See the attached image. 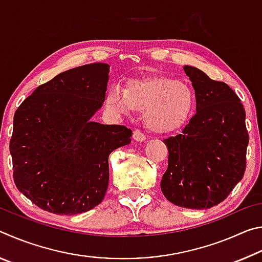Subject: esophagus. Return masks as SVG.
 <instances>
[{
	"label": "esophagus",
	"mask_w": 262,
	"mask_h": 262,
	"mask_svg": "<svg viewBox=\"0 0 262 262\" xmlns=\"http://www.w3.org/2000/svg\"><path fill=\"white\" fill-rule=\"evenodd\" d=\"M133 139H134L137 142H143V141L147 140V136H145L141 130L135 129L134 133H133Z\"/></svg>",
	"instance_id": "1"
}]
</instances>
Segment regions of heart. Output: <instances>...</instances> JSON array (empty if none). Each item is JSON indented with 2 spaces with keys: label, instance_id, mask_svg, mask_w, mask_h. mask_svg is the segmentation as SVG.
<instances>
[{
  "label": "heart",
  "instance_id": "b5f03b06",
  "mask_svg": "<svg viewBox=\"0 0 262 262\" xmlns=\"http://www.w3.org/2000/svg\"><path fill=\"white\" fill-rule=\"evenodd\" d=\"M106 105L119 113L143 111L145 127L157 134H167L183 127L195 107V95L184 82L164 75H151L118 84L106 94Z\"/></svg>",
  "mask_w": 262,
  "mask_h": 262
}]
</instances>
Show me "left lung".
<instances>
[{"label": "left lung", "instance_id": "1", "mask_svg": "<svg viewBox=\"0 0 262 262\" xmlns=\"http://www.w3.org/2000/svg\"><path fill=\"white\" fill-rule=\"evenodd\" d=\"M196 99V114L181 134L164 140L168 165L161 188L168 201L189 209L219 205L243 179L248 133L245 110L227 83L185 66Z\"/></svg>", "mask_w": 262, "mask_h": 262}]
</instances>
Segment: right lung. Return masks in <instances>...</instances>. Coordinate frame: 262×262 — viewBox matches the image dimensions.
I'll use <instances>...</instances> for the list:
<instances>
[{
  "label": "right lung",
  "instance_id": "1",
  "mask_svg": "<svg viewBox=\"0 0 262 262\" xmlns=\"http://www.w3.org/2000/svg\"><path fill=\"white\" fill-rule=\"evenodd\" d=\"M110 66L69 69L39 85L17 108L10 154L14 181L41 209L76 215L103 201L108 156L132 130L90 119L105 100Z\"/></svg>",
  "mask_w": 262,
  "mask_h": 262
}]
</instances>
